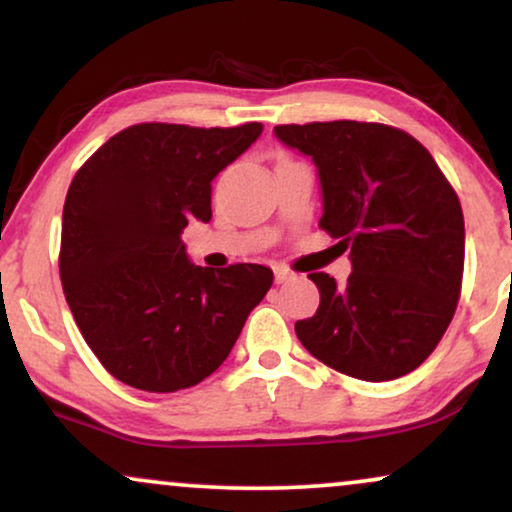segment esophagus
<instances>
[{"mask_svg":"<svg viewBox=\"0 0 512 512\" xmlns=\"http://www.w3.org/2000/svg\"><path fill=\"white\" fill-rule=\"evenodd\" d=\"M291 279H293V272L291 270L275 268V282L277 284H286V282H291Z\"/></svg>","mask_w":512,"mask_h":512,"instance_id":"1","label":"esophagus"}]
</instances>
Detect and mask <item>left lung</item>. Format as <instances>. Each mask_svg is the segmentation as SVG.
<instances>
[{
  "instance_id": "8db88e82",
  "label": "left lung",
  "mask_w": 512,
  "mask_h": 512,
  "mask_svg": "<svg viewBox=\"0 0 512 512\" xmlns=\"http://www.w3.org/2000/svg\"><path fill=\"white\" fill-rule=\"evenodd\" d=\"M279 142L310 156L321 186L319 226L349 247L338 286L310 272L314 317L296 335L314 359L356 380L415 370L443 338L464 275V214L431 153L380 123L277 125Z\"/></svg>"
}]
</instances>
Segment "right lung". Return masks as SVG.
<instances>
[{
	"label": "right lung",
	"instance_id": "add662e5",
	"mask_svg": "<svg viewBox=\"0 0 512 512\" xmlns=\"http://www.w3.org/2000/svg\"><path fill=\"white\" fill-rule=\"evenodd\" d=\"M261 123H142L102 144L62 209L60 279L97 359L130 387L170 394L214 373L272 286L256 263L200 268L181 233L212 219V181Z\"/></svg>",
	"mask_w": 512,
	"mask_h": 512
}]
</instances>
